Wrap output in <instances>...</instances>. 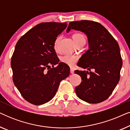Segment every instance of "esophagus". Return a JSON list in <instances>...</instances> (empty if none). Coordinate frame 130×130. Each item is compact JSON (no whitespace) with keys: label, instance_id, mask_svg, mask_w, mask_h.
Instances as JSON below:
<instances>
[{"label":"esophagus","instance_id":"esophagus-1","mask_svg":"<svg viewBox=\"0 0 130 130\" xmlns=\"http://www.w3.org/2000/svg\"><path fill=\"white\" fill-rule=\"evenodd\" d=\"M70 73L71 74H73L74 73V70L72 68H70Z\"/></svg>","mask_w":130,"mask_h":130}]
</instances>
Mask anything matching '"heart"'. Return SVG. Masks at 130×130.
Masks as SVG:
<instances>
[{"mask_svg": "<svg viewBox=\"0 0 130 130\" xmlns=\"http://www.w3.org/2000/svg\"><path fill=\"white\" fill-rule=\"evenodd\" d=\"M72 37L74 42L77 45H80V44H84L86 41V38H85V35L82 33H74V34H73ZM60 39H61V36H58L57 37L54 41V48L56 51L58 50V45H59ZM78 58H79L78 56H75V55L66 54L60 57V61L61 63L68 65L69 66H73L77 61Z\"/></svg>", "mask_w": 130, "mask_h": 130, "instance_id": "b5f03b06", "label": "heart"}]
</instances>
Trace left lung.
<instances>
[{"label": "left lung", "mask_w": 130, "mask_h": 130, "mask_svg": "<svg viewBox=\"0 0 130 130\" xmlns=\"http://www.w3.org/2000/svg\"><path fill=\"white\" fill-rule=\"evenodd\" d=\"M71 29L85 32L89 41V50L80 58L77 66L90 72L74 71L82 80L76 87V95L90 104L103 102L111 95L120 79L122 61L118 42L104 26L95 21L70 22L67 32Z\"/></svg>", "instance_id": "1"}]
</instances>
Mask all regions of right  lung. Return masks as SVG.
I'll use <instances>...</instances> for the list:
<instances>
[{"label":"right lung","mask_w":130,"mask_h":130,"mask_svg":"<svg viewBox=\"0 0 130 130\" xmlns=\"http://www.w3.org/2000/svg\"><path fill=\"white\" fill-rule=\"evenodd\" d=\"M66 27L67 22L41 23L16 44L10 63L13 82L22 97L32 104L49 102L61 81L69 76L70 67L59 63L54 48L55 40Z\"/></svg>","instance_id":"obj_1"}]
</instances>
